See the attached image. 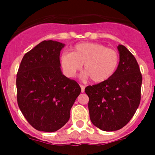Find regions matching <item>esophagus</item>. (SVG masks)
<instances>
[{"instance_id":"1","label":"esophagus","mask_w":155,"mask_h":155,"mask_svg":"<svg viewBox=\"0 0 155 155\" xmlns=\"http://www.w3.org/2000/svg\"><path fill=\"white\" fill-rule=\"evenodd\" d=\"M80 87H81V91H82V92H84V91H85V87L84 86V85H80Z\"/></svg>"}]
</instances>
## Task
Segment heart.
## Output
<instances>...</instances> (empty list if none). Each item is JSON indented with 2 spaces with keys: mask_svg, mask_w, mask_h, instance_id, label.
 I'll return each mask as SVG.
<instances>
[{
  "mask_svg": "<svg viewBox=\"0 0 155 155\" xmlns=\"http://www.w3.org/2000/svg\"><path fill=\"white\" fill-rule=\"evenodd\" d=\"M60 63L68 77L76 76L84 64L83 77H90L95 83H101L115 74L119 64V54L101 43H82L73 48L72 53H63Z\"/></svg>",
  "mask_w": 155,
  "mask_h": 155,
  "instance_id": "b5f03b06",
  "label": "heart"
}]
</instances>
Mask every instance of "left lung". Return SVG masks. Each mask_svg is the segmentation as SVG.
Masks as SVG:
<instances>
[{"mask_svg":"<svg viewBox=\"0 0 155 155\" xmlns=\"http://www.w3.org/2000/svg\"><path fill=\"white\" fill-rule=\"evenodd\" d=\"M119 64L107 81L85 87L92 124L104 131H115L133 118L141 99L143 78L135 57L118 45Z\"/></svg>","mask_w":155,"mask_h":155,"instance_id":"left-lung-1","label":"left lung"}]
</instances>
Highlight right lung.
<instances>
[{
	"mask_svg": "<svg viewBox=\"0 0 155 155\" xmlns=\"http://www.w3.org/2000/svg\"><path fill=\"white\" fill-rule=\"evenodd\" d=\"M64 46L54 40L41 42L25 54L17 73L18 107L37 130L61 128L81 92L79 84L61 70L60 53Z\"/></svg>",
	"mask_w": 155,
	"mask_h": 155,
	"instance_id": "right-lung-1",
	"label": "right lung"
}]
</instances>
